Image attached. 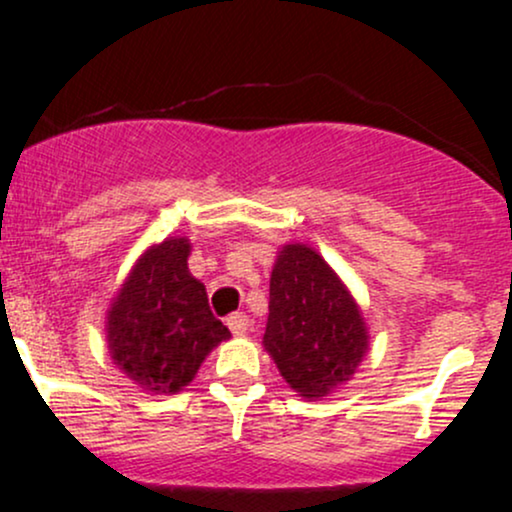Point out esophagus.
<instances>
[{"label":"esophagus","instance_id":"34e87169","mask_svg":"<svg viewBox=\"0 0 512 512\" xmlns=\"http://www.w3.org/2000/svg\"><path fill=\"white\" fill-rule=\"evenodd\" d=\"M226 325L233 334H245V332H248V327H250V320H248V315H245V313H233V315H228Z\"/></svg>","mask_w":512,"mask_h":512}]
</instances>
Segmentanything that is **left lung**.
Segmentation results:
<instances>
[{
	"label": "left lung",
	"mask_w": 512,
	"mask_h": 512,
	"mask_svg": "<svg viewBox=\"0 0 512 512\" xmlns=\"http://www.w3.org/2000/svg\"><path fill=\"white\" fill-rule=\"evenodd\" d=\"M264 349L291 390L322 399L349 383L368 351L361 308L313 248L284 245L269 279Z\"/></svg>",
	"instance_id": "left-lung-1"
}]
</instances>
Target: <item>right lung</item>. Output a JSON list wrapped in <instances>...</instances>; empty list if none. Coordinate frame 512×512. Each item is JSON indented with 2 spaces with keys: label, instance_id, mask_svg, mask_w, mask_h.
I'll use <instances>...</instances> for the list:
<instances>
[{
  "label": "right lung",
  "instance_id": "add662e5",
  "mask_svg": "<svg viewBox=\"0 0 512 512\" xmlns=\"http://www.w3.org/2000/svg\"><path fill=\"white\" fill-rule=\"evenodd\" d=\"M190 240L166 238L139 257L108 310L110 358L149 395L190 385L214 346L231 337L187 269Z\"/></svg>",
  "mask_w": 512,
  "mask_h": 512
}]
</instances>
